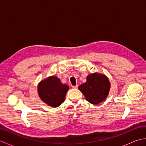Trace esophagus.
I'll return each mask as SVG.
<instances>
[{
    "instance_id": "esophagus-1",
    "label": "esophagus",
    "mask_w": 146,
    "mask_h": 146,
    "mask_svg": "<svg viewBox=\"0 0 146 146\" xmlns=\"http://www.w3.org/2000/svg\"><path fill=\"white\" fill-rule=\"evenodd\" d=\"M78 85H75V86H72L73 88H78Z\"/></svg>"
}]
</instances>
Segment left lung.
<instances>
[{
	"mask_svg": "<svg viewBox=\"0 0 146 146\" xmlns=\"http://www.w3.org/2000/svg\"><path fill=\"white\" fill-rule=\"evenodd\" d=\"M86 100L94 105L104 101L109 94L110 83L104 74L94 73L86 77V82L78 86Z\"/></svg>",
	"mask_w": 146,
	"mask_h": 146,
	"instance_id": "1",
	"label": "left lung"
}]
</instances>
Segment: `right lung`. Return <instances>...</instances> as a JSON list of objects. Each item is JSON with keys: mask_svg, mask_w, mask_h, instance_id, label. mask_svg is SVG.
Wrapping results in <instances>:
<instances>
[{"mask_svg": "<svg viewBox=\"0 0 146 146\" xmlns=\"http://www.w3.org/2000/svg\"><path fill=\"white\" fill-rule=\"evenodd\" d=\"M69 86L63 84L57 76H51L41 80L38 85L41 100L52 107H58L63 103Z\"/></svg>", "mask_w": 146, "mask_h": 146, "instance_id": "add662e5", "label": "right lung"}]
</instances>
